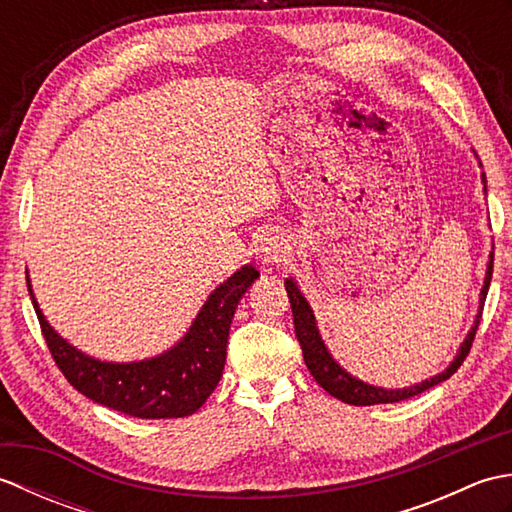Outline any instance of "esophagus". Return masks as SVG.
<instances>
[{
  "instance_id": "obj_1",
  "label": "esophagus",
  "mask_w": 512,
  "mask_h": 512,
  "mask_svg": "<svg viewBox=\"0 0 512 512\" xmlns=\"http://www.w3.org/2000/svg\"><path fill=\"white\" fill-rule=\"evenodd\" d=\"M257 253H259V259H262V264H266V266L281 264L288 253V244H286L284 235L268 233L262 242H259Z\"/></svg>"
}]
</instances>
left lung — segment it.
I'll return each instance as SVG.
<instances>
[{"label":"left lung","instance_id":"8db88e82","mask_svg":"<svg viewBox=\"0 0 512 512\" xmlns=\"http://www.w3.org/2000/svg\"><path fill=\"white\" fill-rule=\"evenodd\" d=\"M475 158H477V154H475ZM480 167H482V162H480ZM482 182H484V191H486V173H482ZM491 277H493V250H491V255H488L486 277H484V286L480 292V308H477L471 330H469V334H466V339L460 343V350H458V354H455L451 365L447 369H442L440 374L422 380V383L400 387V389L369 385V383H365V380L352 376L347 369H343L339 363H336L334 356L328 350V345H325L321 339L319 325H317V319H314L310 303L306 301V297H303V292L299 290L297 281L288 277L286 290H288V299H290V308H292V319H295V334H297V341H299L301 352H303V361H306L314 380H317V383L325 391H328L330 396L347 402V405H356V407L385 405V402H400V400H407L411 396H418V394H422V391L436 387V385L444 383L447 378H451L455 372H458V367L464 363V358H466V354H469L471 343L475 339L477 325H480V319H482V308H484V301L488 295V286H491Z\"/></svg>","mask_w":512,"mask_h":512}]
</instances>
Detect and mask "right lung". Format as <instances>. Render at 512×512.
Here are the masks:
<instances>
[{
  "label": "right lung",
  "mask_w": 512,
  "mask_h": 512,
  "mask_svg": "<svg viewBox=\"0 0 512 512\" xmlns=\"http://www.w3.org/2000/svg\"><path fill=\"white\" fill-rule=\"evenodd\" d=\"M255 279H259L255 266L239 268L211 292L176 345L132 363L101 361L81 352L43 317L30 277L28 292L54 363L76 391L127 416L160 420L191 416L220 383L235 308Z\"/></svg>",
  "instance_id": "add662e5"
}]
</instances>
